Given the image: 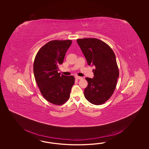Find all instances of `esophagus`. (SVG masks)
<instances>
[{"mask_svg": "<svg viewBox=\"0 0 149 149\" xmlns=\"http://www.w3.org/2000/svg\"><path fill=\"white\" fill-rule=\"evenodd\" d=\"M76 79L77 80H79V79H82V78L81 77H79V76H76Z\"/></svg>", "mask_w": 149, "mask_h": 149, "instance_id": "1", "label": "esophagus"}]
</instances>
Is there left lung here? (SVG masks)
Segmentation results:
<instances>
[{
	"mask_svg": "<svg viewBox=\"0 0 149 149\" xmlns=\"http://www.w3.org/2000/svg\"><path fill=\"white\" fill-rule=\"evenodd\" d=\"M78 44L89 65L95 67L94 78H86L84 96L92 104L104 103L113 94L119 76L116 58L111 48L96 38L78 39Z\"/></svg>",
	"mask_w": 149,
	"mask_h": 149,
	"instance_id": "left-lung-1",
	"label": "left lung"
}]
</instances>
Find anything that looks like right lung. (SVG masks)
Segmentation results:
<instances>
[{
  "instance_id": "right-lung-1",
  "label": "right lung",
  "mask_w": 149,
  "mask_h": 149,
  "mask_svg": "<svg viewBox=\"0 0 149 149\" xmlns=\"http://www.w3.org/2000/svg\"><path fill=\"white\" fill-rule=\"evenodd\" d=\"M72 40L49 41L39 50L33 63V73L41 94L53 104H63L69 100L74 84L73 76L61 75L58 66L63 63Z\"/></svg>"
}]
</instances>
